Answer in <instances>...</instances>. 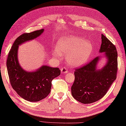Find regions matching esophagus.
I'll return each mask as SVG.
<instances>
[{
  "mask_svg": "<svg viewBox=\"0 0 126 126\" xmlns=\"http://www.w3.org/2000/svg\"><path fill=\"white\" fill-rule=\"evenodd\" d=\"M61 72H62V73L63 74V73H67L68 72V69L67 68L65 67H63L62 68V69H61Z\"/></svg>",
  "mask_w": 126,
  "mask_h": 126,
  "instance_id": "1",
  "label": "esophagus"
}]
</instances>
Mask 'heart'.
Returning <instances> with one entry per match:
<instances>
[{"label": "heart", "mask_w": 126, "mask_h": 126, "mask_svg": "<svg viewBox=\"0 0 126 126\" xmlns=\"http://www.w3.org/2000/svg\"><path fill=\"white\" fill-rule=\"evenodd\" d=\"M57 48L52 52L54 56L58 58H61L62 56H67L68 64L72 67L86 63L93 51V46L89 41L76 36L61 38L57 43Z\"/></svg>", "instance_id": "obj_1"}]
</instances>
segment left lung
I'll return each instance as SVG.
<instances>
[{
	"label": "left lung",
	"mask_w": 126,
	"mask_h": 126,
	"mask_svg": "<svg viewBox=\"0 0 126 126\" xmlns=\"http://www.w3.org/2000/svg\"><path fill=\"white\" fill-rule=\"evenodd\" d=\"M100 52H105L108 59L104 67L96 70L99 58L96 57L86 65L75 69V81L71 94L76 100L82 104H91L100 100L107 93L117 78L118 61L117 49L111 41L101 35Z\"/></svg>",
	"instance_id": "left-lung-1"
}]
</instances>
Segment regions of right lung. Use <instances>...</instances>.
<instances>
[{"label": "right lung", "mask_w": 126, "mask_h": 126, "mask_svg": "<svg viewBox=\"0 0 126 126\" xmlns=\"http://www.w3.org/2000/svg\"><path fill=\"white\" fill-rule=\"evenodd\" d=\"M44 29L22 34L15 41L8 55L7 68L13 88L24 99L32 102L45 98L50 93L51 81L60 74L59 68L42 66L34 72H27L18 63V46L35 39L43 32Z\"/></svg>", "instance_id": "right-lung-1"}]
</instances>
